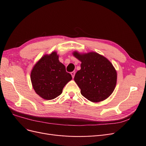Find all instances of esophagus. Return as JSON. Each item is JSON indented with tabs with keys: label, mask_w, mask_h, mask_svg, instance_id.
I'll return each mask as SVG.
<instances>
[{
	"label": "esophagus",
	"mask_w": 146,
	"mask_h": 146,
	"mask_svg": "<svg viewBox=\"0 0 146 146\" xmlns=\"http://www.w3.org/2000/svg\"><path fill=\"white\" fill-rule=\"evenodd\" d=\"M75 74H76V72H75L74 71H72V72H70V74H71V76H72V78H74V76H75Z\"/></svg>",
	"instance_id": "34e87169"
}]
</instances>
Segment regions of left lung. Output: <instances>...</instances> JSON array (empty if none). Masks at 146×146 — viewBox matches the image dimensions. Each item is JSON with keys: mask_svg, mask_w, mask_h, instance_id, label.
I'll use <instances>...</instances> for the list:
<instances>
[{"mask_svg": "<svg viewBox=\"0 0 146 146\" xmlns=\"http://www.w3.org/2000/svg\"><path fill=\"white\" fill-rule=\"evenodd\" d=\"M74 55L82 62L74 77L82 95L92 102L108 98L116 85L117 73L113 64L96 52L81 55L75 52Z\"/></svg>", "mask_w": 146, "mask_h": 146, "instance_id": "left-lung-1", "label": "left lung"}]
</instances>
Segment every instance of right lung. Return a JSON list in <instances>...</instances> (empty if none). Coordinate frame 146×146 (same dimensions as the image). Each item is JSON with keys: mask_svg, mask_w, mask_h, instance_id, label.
<instances>
[{"mask_svg": "<svg viewBox=\"0 0 146 146\" xmlns=\"http://www.w3.org/2000/svg\"><path fill=\"white\" fill-rule=\"evenodd\" d=\"M30 78L36 94L46 100H52L62 93L72 76L60 62L56 53L53 52L49 55L42 56L35 65Z\"/></svg>", "mask_w": 146, "mask_h": 146, "instance_id": "1", "label": "right lung"}]
</instances>
